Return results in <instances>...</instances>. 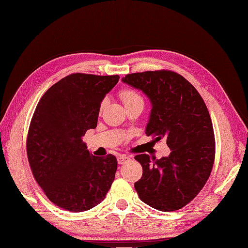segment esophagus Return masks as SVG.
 <instances>
[{
    "mask_svg": "<svg viewBox=\"0 0 248 248\" xmlns=\"http://www.w3.org/2000/svg\"><path fill=\"white\" fill-rule=\"evenodd\" d=\"M129 160V157L127 155H125V154H122V155H119L118 156V163L120 165L122 164H125L126 162H127Z\"/></svg>",
    "mask_w": 248,
    "mask_h": 248,
    "instance_id": "1",
    "label": "esophagus"
}]
</instances>
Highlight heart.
Masks as SVG:
<instances>
[{"label":"heart","mask_w":248,"mask_h":248,"mask_svg":"<svg viewBox=\"0 0 248 248\" xmlns=\"http://www.w3.org/2000/svg\"><path fill=\"white\" fill-rule=\"evenodd\" d=\"M120 96L122 98V100L124 101V104H128V102H132L135 100H142V98L140 97V95H138L136 92L130 91V90H124L120 93ZM106 105V100H104L101 102L100 108L102 109Z\"/></svg>","instance_id":"1"}]
</instances>
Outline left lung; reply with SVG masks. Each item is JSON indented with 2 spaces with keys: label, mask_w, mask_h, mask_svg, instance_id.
Here are the masks:
<instances>
[{
  "label": "left lung",
  "mask_w": 248,
  "mask_h": 248,
  "mask_svg": "<svg viewBox=\"0 0 248 248\" xmlns=\"http://www.w3.org/2000/svg\"><path fill=\"white\" fill-rule=\"evenodd\" d=\"M122 81L150 99L147 136L166 139L170 149L160 160L148 154L135 156L142 166L135 189L149 206L178 211L197 197L213 170L215 136L207 107L192 84L168 70L127 74Z\"/></svg>",
  "instance_id": "obj_1"
}]
</instances>
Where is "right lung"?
Instances as JSON below:
<instances>
[{
    "instance_id": "obj_1",
    "label": "right lung",
    "mask_w": 248,
    "mask_h": 248,
    "mask_svg": "<svg viewBox=\"0 0 248 248\" xmlns=\"http://www.w3.org/2000/svg\"><path fill=\"white\" fill-rule=\"evenodd\" d=\"M119 76L73 73L48 88L37 104L27 138L32 174L51 203L80 213L104 201L118 161L95 156L82 137L96 128L101 101Z\"/></svg>"
}]
</instances>
